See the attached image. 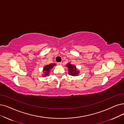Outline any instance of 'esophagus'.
<instances>
[{
    "label": "esophagus",
    "instance_id": "1",
    "mask_svg": "<svg viewBox=\"0 0 124 124\" xmlns=\"http://www.w3.org/2000/svg\"><path fill=\"white\" fill-rule=\"evenodd\" d=\"M62 62H58L57 63V65H58V66H61L62 65Z\"/></svg>",
    "mask_w": 124,
    "mask_h": 124
}]
</instances>
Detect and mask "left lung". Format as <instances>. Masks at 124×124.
Instances as JSON below:
<instances>
[{
    "label": "left lung",
    "instance_id": "obj_1",
    "mask_svg": "<svg viewBox=\"0 0 124 124\" xmlns=\"http://www.w3.org/2000/svg\"><path fill=\"white\" fill-rule=\"evenodd\" d=\"M67 67L69 69V74L70 75L76 76L78 75L79 71H77L75 66H74L70 63H68L67 65Z\"/></svg>",
    "mask_w": 124,
    "mask_h": 124
}]
</instances>
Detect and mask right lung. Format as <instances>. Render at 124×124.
Segmentation results:
<instances>
[{
    "instance_id": "obj_1",
    "label": "right lung",
    "mask_w": 124,
    "mask_h": 124,
    "mask_svg": "<svg viewBox=\"0 0 124 124\" xmlns=\"http://www.w3.org/2000/svg\"><path fill=\"white\" fill-rule=\"evenodd\" d=\"M55 65V64L52 63V64H50V65H47L45 67H44L43 72L44 73V74H45V75H44V76H46L49 75V72H50V70L51 69H52Z\"/></svg>"
}]
</instances>
